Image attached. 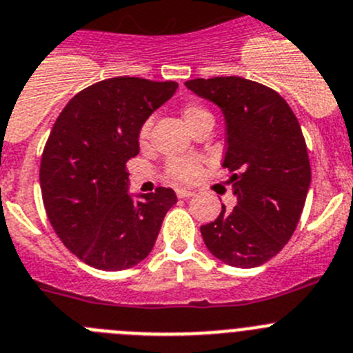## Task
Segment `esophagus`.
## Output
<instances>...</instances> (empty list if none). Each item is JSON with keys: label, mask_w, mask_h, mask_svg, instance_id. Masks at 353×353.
<instances>
[{"label": "esophagus", "mask_w": 353, "mask_h": 353, "mask_svg": "<svg viewBox=\"0 0 353 353\" xmlns=\"http://www.w3.org/2000/svg\"><path fill=\"white\" fill-rule=\"evenodd\" d=\"M176 193L179 199H190V196L195 195V192H192V190H183V188H177Z\"/></svg>", "instance_id": "34e87169"}]
</instances>
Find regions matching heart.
<instances>
[{
  "label": "heart",
  "mask_w": 353,
  "mask_h": 353,
  "mask_svg": "<svg viewBox=\"0 0 353 353\" xmlns=\"http://www.w3.org/2000/svg\"><path fill=\"white\" fill-rule=\"evenodd\" d=\"M181 116H183V121L186 123V126L192 130L196 123L209 119L211 114L205 109H202L200 105H196V103H186L181 109ZM149 132H151V121H145L141 126V132H139V139H141L142 144L149 139ZM200 174H202V165L195 158H172L167 163V176L174 183H193V181L199 179Z\"/></svg>",
  "instance_id": "obj_1"
}]
</instances>
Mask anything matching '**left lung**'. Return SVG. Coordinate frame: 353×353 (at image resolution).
<instances>
[{
    "instance_id": "1",
    "label": "left lung",
    "mask_w": 353,
    "mask_h": 353,
    "mask_svg": "<svg viewBox=\"0 0 353 353\" xmlns=\"http://www.w3.org/2000/svg\"><path fill=\"white\" fill-rule=\"evenodd\" d=\"M188 90L220 107L223 167L237 205L200 227L209 252L234 268H256L283 250L301 220L311 167L299 121L274 90L243 77L193 79Z\"/></svg>"
}]
</instances>
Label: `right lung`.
<instances>
[{
	"instance_id": "add662e5",
	"label": "right lung",
	"mask_w": 353,
	"mask_h": 353,
	"mask_svg": "<svg viewBox=\"0 0 353 353\" xmlns=\"http://www.w3.org/2000/svg\"><path fill=\"white\" fill-rule=\"evenodd\" d=\"M176 90L174 81L107 79L75 94L54 123L40 163L43 205L63 244L91 268L142 262L177 202L163 186L135 202L126 172L141 126Z\"/></svg>"
}]
</instances>
